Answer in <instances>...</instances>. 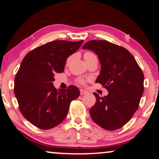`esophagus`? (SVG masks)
<instances>
[{
  "label": "esophagus",
  "instance_id": "1",
  "mask_svg": "<svg viewBox=\"0 0 159 159\" xmlns=\"http://www.w3.org/2000/svg\"><path fill=\"white\" fill-rule=\"evenodd\" d=\"M87 93H88L87 91L85 90H83V89H80V95H85V94H86Z\"/></svg>",
  "mask_w": 159,
  "mask_h": 159
}]
</instances>
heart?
<instances>
[{
  "label": "heart",
  "instance_id": "b5f03b06",
  "mask_svg": "<svg viewBox=\"0 0 159 159\" xmlns=\"http://www.w3.org/2000/svg\"><path fill=\"white\" fill-rule=\"evenodd\" d=\"M93 57H97L95 54H93V52H86L85 54H84V59L85 60H89V59H91ZM71 57H69L68 59H67V63H69L70 60H71ZM78 82H79V83H80V84H84L85 83V80L83 79H78Z\"/></svg>",
  "mask_w": 159,
  "mask_h": 159
}]
</instances>
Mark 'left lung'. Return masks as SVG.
Masks as SVG:
<instances>
[{"label": "left lung", "instance_id": "1", "mask_svg": "<svg viewBox=\"0 0 159 159\" xmlns=\"http://www.w3.org/2000/svg\"><path fill=\"white\" fill-rule=\"evenodd\" d=\"M83 49L98 56L101 71L96 83L108 90L107 96L94 93L96 102L90 109L93 121L107 130L125 125L138 109L144 92V74L135 59L125 48L107 41L93 40Z\"/></svg>", "mask_w": 159, "mask_h": 159}]
</instances>
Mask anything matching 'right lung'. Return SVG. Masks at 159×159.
I'll use <instances>...</instances> for the list:
<instances>
[{"label": "right lung", "mask_w": 159, "mask_h": 159, "mask_svg": "<svg viewBox=\"0 0 159 159\" xmlns=\"http://www.w3.org/2000/svg\"><path fill=\"white\" fill-rule=\"evenodd\" d=\"M83 42L51 41L30 51L21 61L14 93L21 113L36 127L49 130L58 125L66 118L71 101L79 97L76 86L58 90L52 82L54 74L64 71L66 58Z\"/></svg>", "instance_id": "1"}]
</instances>
